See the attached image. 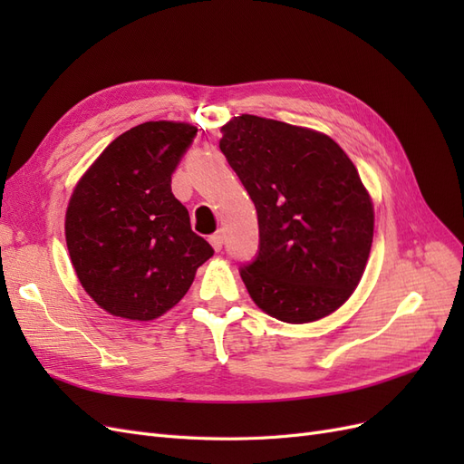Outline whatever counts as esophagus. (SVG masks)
<instances>
[{"mask_svg":"<svg viewBox=\"0 0 464 464\" xmlns=\"http://www.w3.org/2000/svg\"><path fill=\"white\" fill-rule=\"evenodd\" d=\"M208 242H210V246H213L215 251H220V249H222V244H224V234H222V232L213 234V236L208 237Z\"/></svg>","mask_w":464,"mask_h":464,"instance_id":"obj_1","label":"esophagus"}]
</instances>
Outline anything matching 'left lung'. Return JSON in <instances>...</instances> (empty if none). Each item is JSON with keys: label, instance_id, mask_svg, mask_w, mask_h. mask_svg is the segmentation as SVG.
Here are the masks:
<instances>
[{"label": "left lung", "instance_id": "8db88e82", "mask_svg": "<svg viewBox=\"0 0 464 464\" xmlns=\"http://www.w3.org/2000/svg\"><path fill=\"white\" fill-rule=\"evenodd\" d=\"M220 150L257 210L259 256L240 271L251 300L296 325L339 310L373 242V201L348 154L325 133L251 114L222 125Z\"/></svg>", "mask_w": 464, "mask_h": 464}]
</instances>
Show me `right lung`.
I'll use <instances>...</instances> for the list:
<instances>
[{
    "instance_id": "right-lung-1",
    "label": "right lung",
    "mask_w": 464,
    "mask_h": 464,
    "mask_svg": "<svg viewBox=\"0 0 464 464\" xmlns=\"http://www.w3.org/2000/svg\"><path fill=\"white\" fill-rule=\"evenodd\" d=\"M195 133L186 121L135 125L98 154L69 198V259L81 286L110 315H164L213 257L172 193V172Z\"/></svg>"
}]
</instances>
